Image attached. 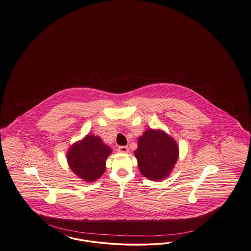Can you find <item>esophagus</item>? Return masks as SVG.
Here are the masks:
<instances>
[{
    "label": "esophagus",
    "mask_w": 251,
    "mask_h": 251,
    "mask_svg": "<svg viewBox=\"0 0 251 251\" xmlns=\"http://www.w3.org/2000/svg\"><path fill=\"white\" fill-rule=\"evenodd\" d=\"M118 151L121 153H127L129 151V148L127 146H120L118 148Z\"/></svg>",
    "instance_id": "34e87169"
}]
</instances>
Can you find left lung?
Here are the masks:
<instances>
[{"label":"left lung","mask_w":251,"mask_h":251,"mask_svg":"<svg viewBox=\"0 0 251 251\" xmlns=\"http://www.w3.org/2000/svg\"><path fill=\"white\" fill-rule=\"evenodd\" d=\"M140 172L152 180L165 179L178 159L179 149L164 131L148 130L138 138L134 151Z\"/></svg>","instance_id":"left-lung-1"}]
</instances>
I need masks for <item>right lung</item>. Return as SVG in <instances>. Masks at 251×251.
Instances as JSON below:
<instances>
[{"label": "right lung", "instance_id": "right-lung-1", "mask_svg": "<svg viewBox=\"0 0 251 251\" xmlns=\"http://www.w3.org/2000/svg\"><path fill=\"white\" fill-rule=\"evenodd\" d=\"M110 153V148L100 137L90 134L72 145L68 152V162L80 179L94 181L105 171V163Z\"/></svg>", "mask_w": 251, "mask_h": 251}]
</instances>
